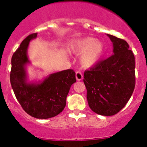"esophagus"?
<instances>
[{
    "label": "esophagus",
    "instance_id": "1",
    "mask_svg": "<svg viewBox=\"0 0 147 147\" xmlns=\"http://www.w3.org/2000/svg\"><path fill=\"white\" fill-rule=\"evenodd\" d=\"M75 78H76L77 80H83V75L80 72H77L75 74Z\"/></svg>",
    "mask_w": 147,
    "mask_h": 147
}]
</instances>
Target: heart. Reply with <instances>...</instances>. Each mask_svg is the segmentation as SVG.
<instances>
[{"label":"heart","instance_id":"heart-1","mask_svg":"<svg viewBox=\"0 0 147 147\" xmlns=\"http://www.w3.org/2000/svg\"><path fill=\"white\" fill-rule=\"evenodd\" d=\"M74 52L78 55L83 53L80 63L84 67L88 68L99 61L104 52V45L101 41L88 37L78 41Z\"/></svg>","mask_w":147,"mask_h":147}]
</instances>
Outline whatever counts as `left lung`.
<instances>
[{"label": "left lung", "mask_w": 147, "mask_h": 147, "mask_svg": "<svg viewBox=\"0 0 147 147\" xmlns=\"http://www.w3.org/2000/svg\"><path fill=\"white\" fill-rule=\"evenodd\" d=\"M113 43V53L84 72L83 82L91 110L112 116L129 101L135 88V57L125 40L107 34Z\"/></svg>", "instance_id": "1"}]
</instances>
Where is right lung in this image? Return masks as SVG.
I'll list each match as a JSON object with an SVG mask.
<instances>
[{
	"instance_id": "1",
	"label": "right lung",
	"mask_w": 147,
	"mask_h": 147,
	"mask_svg": "<svg viewBox=\"0 0 147 147\" xmlns=\"http://www.w3.org/2000/svg\"><path fill=\"white\" fill-rule=\"evenodd\" d=\"M38 33L28 35L13 53L10 81L16 98L28 115L38 119H48L61 112L71 86L76 82L75 72L66 69L51 74L42 81L28 83L26 65L30 61L27 49Z\"/></svg>"
}]
</instances>
